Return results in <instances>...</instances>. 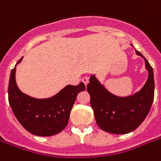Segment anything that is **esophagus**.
<instances>
[{
    "label": "esophagus",
    "mask_w": 161,
    "mask_h": 161,
    "mask_svg": "<svg viewBox=\"0 0 161 161\" xmlns=\"http://www.w3.org/2000/svg\"><path fill=\"white\" fill-rule=\"evenodd\" d=\"M88 78H87V77H84V78H83V79H82V82H83L84 84H85V86H87V84L88 83Z\"/></svg>",
    "instance_id": "esophagus-1"
}]
</instances>
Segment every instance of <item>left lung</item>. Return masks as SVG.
I'll return each mask as SVG.
<instances>
[{"mask_svg":"<svg viewBox=\"0 0 161 161\" xmlns=\"http://www.w3.org/2000/svg\"><path fill=\"white\" fill-rule=\"evenodd\" d=\"M135 52L145 59L149 73L146 83L138 93L129 97L114 95L94 75L91 76L87 85L97 125L106 132L123 135L134 131L145 119L152 105L155 93L153 68L140 52Z\"/></svg>","mask_w":161,"mask_h":161,"instance_id":"8db88e82","label":"left lung"}]
</instances>
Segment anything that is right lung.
I'll return each instance as SVG.
<instances>
[{"label": "right lung", "instance_id": "add662e5", "mask_svg": "<svg viewBox=\"0 0 161 161\" xmlns=\"http://www.w3.org/2000/svg\"><path fill=\"white\" fill-rule=\"evenodd\" d=\"M22 58L16 64L21 63ZM16 66L11 70L8 86V99L19 123L29 133L37 136H52L62 132L68 125L77 95L85 90V85H67L48 98H35L23 93L16 83Z\"/></svg>", "mask_w": 161, "mask_h": 161}]
</instances>
